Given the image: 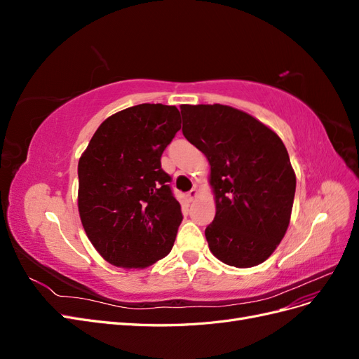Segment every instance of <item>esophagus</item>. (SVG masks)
<instances>
[{
	"label": "esophagus",
	"instance_id": "esophagus-1",
	"mask_svg": "<svg viewBox=\"0 0 359 359\" xmlns=\"http://www.w3.org/2000/svg\"><path fill=\"white\" fill-rule=\"evenodd\" d=\"M196 196H198V190H196V189H191V190L187 193V201H189V202H193L194 199H196Z\"/></svg>",
	"mask_w": 359,
	"mask_h": 359
}]
</instances>
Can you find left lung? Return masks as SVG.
<instances>
[{
    "label": "left lung",
    "mask_w": 359,
    "mask_h": 359,
    "mask_svg": "<svg viewBox=\"0 0 359 359\" xmlns=\"http://www.w3.org/2000/svg\"><path fill=\"white\" fill-rule=\"evenodd\" d=\"M182 135L208 158L215 217L205 229L223 264L252 268L274 253L290 222L297 177L278 135L226 104H182Z\"/></svg>",
    "instance_id": "1"
}]
</instances>
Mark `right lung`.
<instances>
[{
    "instance_id": "add662e5",
    "label": "right lung",
    "mask_w": 359,
    "mask_h": 359,
    "mask_svg": "<svg viewBox=\"0 0 359 359\" xmlns=\"http://www.w3.org/2000/svg\"><path fill=\"white\" fill-rule=\"evenodd\" d=\"M180 128L175 106H132L106 118L82 153L79 215L106 262L144 269L172 250L182 214L160 158Z\"/></svg>"
}]
</instances>
